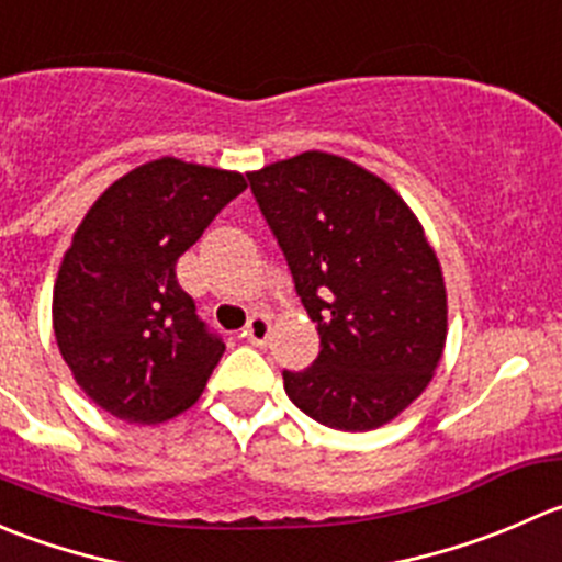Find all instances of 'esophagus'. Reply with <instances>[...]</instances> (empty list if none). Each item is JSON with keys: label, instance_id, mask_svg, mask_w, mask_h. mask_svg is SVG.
I'll use <instances>...</instances> for the list:
<instances>
[{"label": "esophagus", "instance_id": "1", "mask_svg": "<svg viewBox=\"0 0 562 562\" xmlns=\"http://www.w3.org/2000/svg\"><path fill=\"white\" fill-rule=\"evenodd\" d=\"M269 335H271L269 315H252L247 324V329H244V337H247L252 346H266V342H269Z\"/></svg>", "mask_w": 562, "mask_h": 562}]
</instances>
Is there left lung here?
Segmentation results:
<instances>
[{
  "instance_id": "obj_1",
  "label": "left lung",
  "mask_w": 562,
  "mask_h": 562,
  "mask_svg": "<svg viewBox=\"0 0 562 562\" xmlns=\"http://www.w3.org/2000/svg\"><path fill=\"white\" fill-rule=\"evenodd\" d=\"M249 187L321 335L310 368L282 370L307 417L373 431L423 395L448 340L442 266L401 194L342 156L307 150Z\"/></svg>"
}]
</instances>
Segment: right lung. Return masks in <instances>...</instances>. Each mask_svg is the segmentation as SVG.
Listing matches in <instances>:
<instances>
[{
    "instance_id": "1",
    "label": "right lung",
    "mask_w": 562,
    "mask_h": 562,
    "mask_svg": "<svg viewBox=\"0 0 562 562\" xmlns=\"http://www.w3.org/2000/svg\"><path fill=\"white\" fill-rule=\"evenodd\" d=\"M244 189L241 172L165 156L117 178L76 227L54 282V337L103 412L150 426L203 395L225 342L176 263Z\"/></svg>"
}]
</instances>
